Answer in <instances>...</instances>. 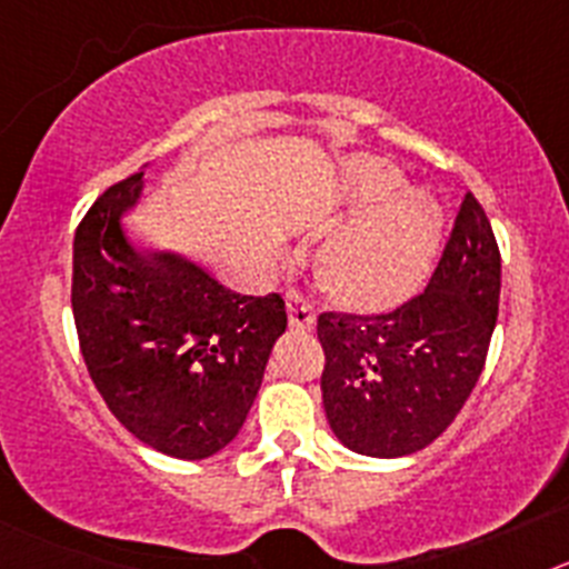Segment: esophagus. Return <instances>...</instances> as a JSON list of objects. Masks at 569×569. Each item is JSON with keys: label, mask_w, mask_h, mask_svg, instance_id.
Instances as JSON below:
<instances>
[{"label": "esophagus", "mask_w": 569, "mask_h": 569, "mask_svg": "<svg viewBox=\"0 0 569 569\" xmlns=\"http://www.w3.org/2000/svg\"><path fill=\"white\" fill-rule=\"evenodd\" d=\"M288 301V319H290V328L293 330H313L316 325V310L299 290H288L284 296Z\"/></svg>", "instance_id": "esophagus-1"}]
</instances>
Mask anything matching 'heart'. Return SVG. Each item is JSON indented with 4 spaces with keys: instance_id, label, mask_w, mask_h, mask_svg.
I'll return each mask as SVG.
<instances>
[{
    "instance_id": "heart-1",
    "label": "heart",
    "mask_w": 569,
    "mask_h": 569,
    "mask_svg": "<svg viewBox=\"0 0 569 569\" xmlns=\"http://www.w3.org/2000/svg\"><path fill=\"white\" fill-rule=\"evenodd\" d=\"M341 216L353 222L321 256V284L353 310H390L421 290L445 236V208L427 188L379 156H353L341 168Z\"/></svg>"
}]
</instances>
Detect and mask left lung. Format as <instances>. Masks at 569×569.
<instances>
[{
  "instance_id": "8db88e82",
  "label": "left lung",
  "mask_w": 569,
  "mask_h": 569,
  "mask_svg": "<svg viewBox=\"0 0 569 569\" xmlns=\"http://www.w3.org/2000/svg\"><path fill=\"white\" fill-rule=\"evenodd\" d=\"M501 293L490 219L467 193L425 293L381 316H319L321 401L336 439L361 456L425 450L459 416L487 359Z\"/></svg>"
}]
</instances>
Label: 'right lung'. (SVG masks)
I'll list each match as a JSON object with an SVG mask.
<instances>
[{
    "instance_id": "1",
    "label": "right lung",
    "mask_w": 569,
    "mask_h": 569,
    "mask_svg": "<svg viewBox=\"0 0 569 569\" xmlns=\"http://www.w3.org/2000/svg\"><path fill=\"white\" fill-rule=\"evenodd\" d=\"M142 190L144 168L104 190L77 228L79 345L136 439L173 459H208L239 436L288 313L279 293L239 296L182 256L139 248L124 216Z\"/></svg>"
}]
</instances>
